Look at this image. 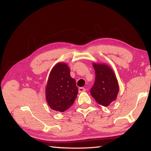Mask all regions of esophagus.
<instances>
[{"mask_svg":"<svg viewBox=\"0 0 151 151\" xmlns=\"http://www.w3.org/2000/svg\"><path fill=\"white\" fill-rule=\"evenodd\" d=\"M86 91V89L84 88H78V91L79 93H82V92H84Z\"/></svg>","mask_w":151,"mask_h":151,"instance_id":"obj_1","label":"esophagus"}]
</instances>
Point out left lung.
Instances as JSON below:
<instances>
[{"label":"left lung","mask_w":151,"mask_h":151,"mask_svg":"<svg viewBox=\"0 0 151 151\" xmlns=\"http://www.w3.org/2000/svg\"><path fill=\"white\" fill-rule=\"evenodd\" d=\"M95 81L90 89L91 95L99 104L108 106L116 100L119 87L115 74L111 67L104 63H93Z\"/></svg>","instance_id":"1"}]
</instances>
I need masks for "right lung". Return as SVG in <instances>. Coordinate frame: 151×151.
<instances>
[{
  "label": "right lung",
  "instance_id": "add662e5",
  "mask_svg": "<svg viewBox=\"0 0 151 151\" xmlns=\"http://www.w3.org/2000/svg\"><path fill=\"white\" fill-rule=\"evenodd\" d=\"M78 93L75 80L66 63H57L51 69L45 87V98L53 110L63 112L70 107Z\"/></svg>",
  "mask_w": 151,
  "mask_h": 151
}]
</instances>
